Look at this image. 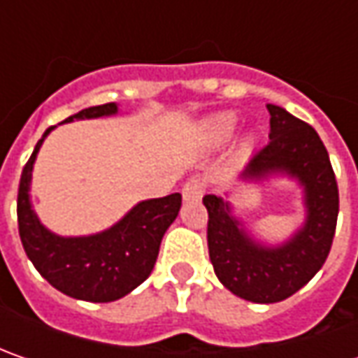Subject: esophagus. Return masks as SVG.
<instances>
[{
  "mask_svg": "<svg viewBox=\"0 0 358 358\" xmlns=\"http://www.w3.org/2000/svg\"><path fill=\"white\" fill-rule=\"evenodd\" d=\"M205 193V181L203 179H191L183 185V199L187 203H193V201H199Z\"/></svg>",
  "mask_w": 358,
  "mask_h": 358,
  "instance_id": "1",
  "label": "esophagus"
}]
</instances>
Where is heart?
<instances>
[{
  "label": "heart",
  "mask_w": 358,
  "mask_h": 358,
  "mask_svg": "<svg viewBox=\"0 0 358 358\" xmlns=\"http://www.w3.org/2000/svg\"><path fill=\"white\" fill-rule=\"evenodd\" d=\"M235 123H237V119H235L233 113H219V115H213L211 119H207L203 129H205V135H207L209 141L223 143V141H227L229 137H231V133L235 129Z\"/></svg>",
  "instance_id": "heart-1"
}]
</instances>
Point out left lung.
<instances>
[{"mask_svg": "<svg viewBox=\"0 0 358 358\" xmlns=\"http://www.w3.org/2000/svg\"><path fill=\"white\" fill-rule=\"evenodd\" d=\"M271 113L268 143L255 153L241 181H265L275 175L303 189L305 221L279 245H265L233 213L231 201L205 195L209 259L217 279L233 295L251 303H279L295 295L319 273L329 257L338 215L335 173L317 131L279 105Z\"/></svg>", "mask_w": 358, "mask_h": 358, "instance_id": "8db88e82", "label": "left lung"}]
</instances>
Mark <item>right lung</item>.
<instances>
[{"instance_id": "right-lung-1", "label": "right lung", "mask_w": 358, "mask_h": 358, "mask_svg": "<svg viewBox=\"0 0 358 358\" xmlns=\"http://www.w3.org/2000/svg\"><path fill=\"white\" fill-rule=\"evenodd\" d=\"M117 103L95 105L67 117L97 119L117 115ZM49 127L37 141L21 173L17 193V223L23 249L45 281L63 295L91 303H111L137 289L151 275L159 245L181 209V195L173 193L159 199L137 203L115 225L95 235L62 237L51 233L31 205V173Z\"/></svg>"}]
</instances>
